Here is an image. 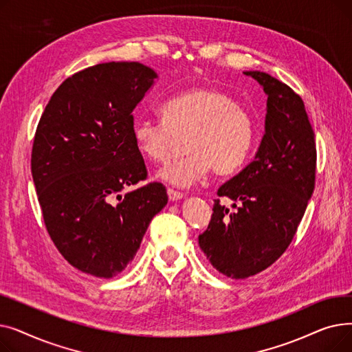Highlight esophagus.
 Wrapping results in <instances>:
<instances>
[{"mask_svg":"<svg viewBox=\"0 0 352 352\" xmlns=\"http://www.w3.org/2000/svg\"><path fill=\"white\" fill-rule=\"evenodd\" d=\"M166 194H168V199H170V201H177V199L184 198V194H182V192L175 191V190H173V188L166 190Z\"/></svg>","mask_w":352,"mask_h":352,"instance_id":"obj_1","label":"esophagus"}]
</instances>
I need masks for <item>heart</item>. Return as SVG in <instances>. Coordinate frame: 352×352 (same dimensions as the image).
I'll return each mask as SVG.
<instances>
[{
    "label": "heart",
    "instance_id": "obj_1",
    "mask_svg": "<svg viewBox=\"0 0 352 352\" xmlns=\"http://www.w3.org/2000/svg\"><path fill=\"white\" fill-rule=\"evenodd\" d=\"M162 122L138 120L133 135L138 151L153 162L164 164L186 138V157L160 171V178L175 187H190L210 170L231 174L250 153L254 126L248 111L231 97L208 87L181 92L161 105Z\"/></svg>",
    "mask_w": 352,
    "mask_h": 352
}]
</instances>
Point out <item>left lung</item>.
Instances as JSON below:
<instances>
[{
	"instance_id": "1",
	"label": "left lung",
	"mask_w": 352,
	"mask_h": 352,
	"mask_svg": "<svg viewBox=\"0 0 352 352\" xmlns=\"http://www.w3.org/2000/svg\"><path fill=\"white\" fill-rule=\"evenodd\" d=\"M267 98L265 134L254 160L218 188L232 211L214 201L208 228L198 236L212 267L244 280L284 254L316 186L317 148L304 101L287 84L261 71H245Z\"/></svg>"
}]
</instances>
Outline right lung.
<instances>
[{
    "label": "right lung",
    "mask_w": 352,
    "mask_h": 352,
    "mask_svg": "<svg viewBox=\"0 0 352 352\" xmlns=\"http://www.w3.org/2000/svg\"><path fill=\"white\" fill-rule=\"evenodd\" d=\"M140 63H104L67 78L36 126L31 173L47 231L77 270L113 278L135 256L151 219L168 202L146 178L133 111L157 78Z\"/></svg>",
    "instance_id": "right-lung-1"
}]
</instances>
